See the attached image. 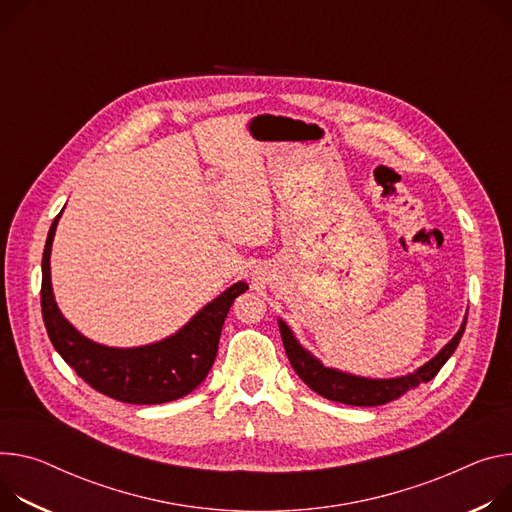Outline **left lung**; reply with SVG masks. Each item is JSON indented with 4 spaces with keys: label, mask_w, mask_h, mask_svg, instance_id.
I'll use <instances>...</instances> for the list:
<instances>
[{
    "label": "left lung",
    "mask_w": 512,
    "mask_h": 512,
    "mask_svg": "<svg viewBox=\"0 0 512 512\" xmlns=\"http://www.w3.org/2000/svg\"><path fill=\"white\" fill-rule=\"evenodd\" d=\"M466 322H468V316H463V322L459 331L455 333V337L431 361L412 371V374L382 380V378L353 376L335 367H324L320 359H316L308 349H304L298 343L288 324L282 318L277 320V324H280L284 349L300 380L322 398L341 402V404H351V406H380L400 398L408 390L418 388V384L431 382L439 374V369L445 365V361L457 349L461 335L466 331Z\"/></svg>",
    "instance_id": "left-lung-1"
}]
</instances>
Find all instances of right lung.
Wrapping results in <instances>:
<instances>
[{
	"label": "right lung",
	"instance_id": "1",
	"mask_svg": "<svg viewBox=\"0 0 512 512\" xmlns=\"http://www.w3.org/2000/svg\"><path fill=\"white\" fill-rule=\"evenodd\" d=\"M63 214V210H61ZM61 214L53 220L42 253L40 306L46 333L57 353L94 390L128 404H163L196 390L218 353L224 318L237 296L249 290L232 284L163 341L143 347H108L81 335L61 314L51 284V249Z\"/></svg>",
	"mask_w": 512,
	"mask_h": 512
}]
</instances>
